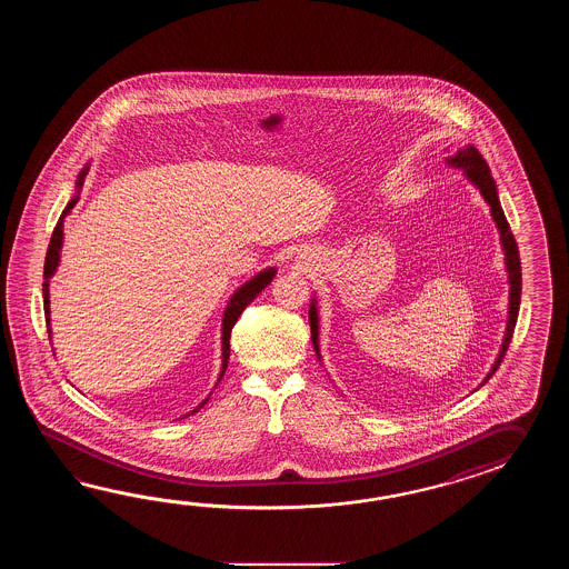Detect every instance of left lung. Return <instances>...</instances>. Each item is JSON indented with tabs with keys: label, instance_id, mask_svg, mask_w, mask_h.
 <instances>
[{
	"label": "left lung",
	"instance_id": "8db88e82",
	"mask_svg": "<svg viewBox=\"0 0 569 569\" xmlns=\"http://www.w3.org/2000/svg\"><path fill=\"white\" fill-rule=\"evenodd\" d=\"M449 162H451V164H456V167H461L463 172H466V177H468V179H470V181L480 189L483 201L490 206L492 218H495L496 226H498V230H500V240H502V248H505V256H507L508 282H510V305H508L507 333H505L502 348H500V353H498V358H496V362L495 366H492V370H490V375L483 378V382H486V380H490V378H492V375L498 370V366H500L502 360H505L508 343H510V339H512L515 326H517V317H519L520 284H522V279H520L519 246H517V240H515V236H512V231H510V226H508L507 218H505V211H502L500 201H498V193H496L495 179L490 177V169H488V164H486V160H483L482 154H480L473 146H468V148L460 150L456 157L449 158ZM309 323H311V339H313V348L315 351H317V356H319V341H317V336H319V321H317V309H315V302H311V309H309Z\"/></svg>",
	"mask_w": 569,
	"mask_h": 569
}]
</instances>
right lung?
Masks as SVG:
<instances>
[{"label": "right lung", "mask_w": 569, "mask_h": 569, "mask_svg": "<svg viewBox=\"0 0 569 569\" xmlns=\"http://www.w3.org/2000/svg\"><path fill=\"white\" fill-rule=\"evenodd\" d=\"M87 170H81V174H79V181H77V187H81L83 181H86ZM79 201V197H74L69 201V206L64 207V211H62L61 218L57 221V228L52 231V238H50L49 250H47V260H44V282H42V295H44V317H47V323H50V309H49V280L52 274H54V270L59 267V260H61V243H62V221L67 218V213L73 209L74 203ZM274 268H268L264 272H260V274H256L254 279L248 280L246 284H243L242 289L238 290L233 297H231L230 305H228V309H226V315H223V331H221V346H223V363H221V375H219V380L223 378L226 375V368H228V360H230V338H231V329L236 326V321H238V317L242 315L243 309L250 305V302L254 301L256 297L262 292V289H267L268 284H270V280L274 279ZM207 399L199 405V409L206 405ZM197 409V411H199Z\"/></svg>", "instance_id": "obj_1"}]
</instances>
